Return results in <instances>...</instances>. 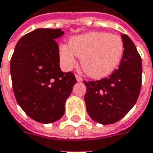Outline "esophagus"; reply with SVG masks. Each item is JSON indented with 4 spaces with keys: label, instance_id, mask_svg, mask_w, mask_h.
Segmentation results:
<instances>
[{
    "label": "esophagus",
    "instance_id": "1",
    "mask_svg": "<svg viewBox=\"0 0 153 153\" xmlns=\"http://www.w3.org/2000/svg\"><path fill=\"white\" fill-rule=\"evenodd\" d=\"M76 79L77 82H82V76H80L79 75H76Z\"/></svg>",
    "mask_w": 153,
    "mask_h": 153
}]
</instances>
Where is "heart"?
I'll use <instances>...</instances> for the list:
<instances>
[{
	"instance_id": "b5f03b06",
	"label": "heart",
	"mask_w": 153,
	"mask_h": 153,
	"mask_svg": "<svg viewBox=\"0 0 153 153\" xmlns=\"http://www.w3.org/2000/svg\"><path fill=\"white\" fill-rule=\"evenodd\" d=\"M124 53L123 41L117 35L107 32H89L70 39L67 45L59 48V57L67 69L81 58V67L88 76L102 78L119 65Z\"/></svg>"
}]
</instances>
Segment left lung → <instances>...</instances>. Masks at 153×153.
Returning <instances> with one entry per match:
<instances>
[{"instance_id": "left-lung-1", "label": "left lung", "mask_w": 153, "mask_h": 153, "mask_svg": "<svg viewBox=\"0 0 153 153\" xmlns=\"http://www.w3.org/2000/svg\"><path fill=\"white\" fill-rule=\"evenodd\" d=\"M121 37L124 53L118 68L108 77L84 81L88 114L105 125L119 121L132 109L141 88V58L131 39L127 35H121Z\"/></svg>"}]
</instances>
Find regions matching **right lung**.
Returning <instances> with one entry per match:
<instances>
[{"label":"right lung","mask_w":153,"mask_h":153,"mask_svg":"<svg viewBox=\"0 0 153 153\" xmlns=\"http://www.w3.org/2000/svg\"><path fill=\"white\" fill-rule=\"evenodd\" d=\"M60 29H36L25 35L15 47L10 63L15 98L33 120L51 123L65 113V101L76 80L72 72L59 67L55 39Z\"/></svg>","instance_id":"right-lung-1"}]
</instances>
